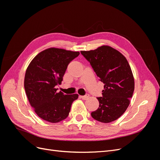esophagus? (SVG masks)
I'll return each instance as SVG.
<instances>
[{"label":"esophagus","instance_id":"obj_1","mask_svg":"<svg viewBox=\"0 0 160 160\" xmlns=\"http://www.w3.org/2000/svg\"><path fill=\"white\" fill-rule=\"evenodd\" d=\"M80 98H81L82 99L86 100V99H88L89 98V95L88 94H87V95H83V96H80Z\"/></svg>","mask_w":160,"mask_h":160}]
</instances>
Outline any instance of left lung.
Returning a JSON list of instances; mask_svg holds the SVG:
<instances>
[{
  "mask_svg": "<svg viewBox=\"0 0 160 160\" xmlns=\"http://www.w3.org/2000/svg\"><path fill=\"white\" fill-rule=\"evenodd\" d=\"M81 53L104 83L103 96L98 98L99 108L91 113L92 118L102 123L113 122L126 111L134 91V78L129 62L119 51L108 45Z\"/></svg>",
  "mask_w": 160,
  "mask_h": 160,
  "instance_id": "8db88e82",
  "label": "left lung"
}]
</instances>
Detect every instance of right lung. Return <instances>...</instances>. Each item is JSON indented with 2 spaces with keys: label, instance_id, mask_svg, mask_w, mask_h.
Segmentation results:
<instances>
[{
  "label": "right lung",
  "instance_id": "right-lung-1",
  "mask_svg": "<svg viewBox=\"0 0 160 160\" xmlns=\"http://www.w3.org/2000/svg\"><path fill=\"white\" fill-rule=\"evenodd\" d=\"M79 52L49 48L35 57L28 65L24 86L36 114L47 122L58 123L68 117L72 103L78 94L57 93L55 86L62 81L67 66Z\"/></svg>",
  "mask_w": 160,
  "mask_h": 160
}]
</instances>
